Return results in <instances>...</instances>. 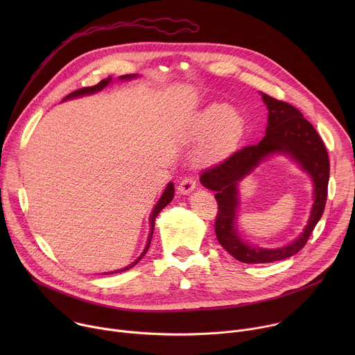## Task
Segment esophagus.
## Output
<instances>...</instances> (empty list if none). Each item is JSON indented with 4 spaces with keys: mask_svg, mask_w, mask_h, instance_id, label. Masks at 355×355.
<instances>
[{
    "mask_svg": "<svg viewBox=\"0 0 355 355\" xmlns=\"http://www.w3.org/2000/svg\"><path fill=\"white\" fill-rule=\"evenodd\" d=\"M195 187H196V181L192 177H185L181 180V182L178 185V192L182 195H187L191 191H193Z\"/></svg>",
    "mask_w": 355,
    "mask_h": 355,
    "instance_id": "34e87169",
    "label": "esophagus"
}]
</instances>
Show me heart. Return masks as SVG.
Wrapping results in <instances>:
<instances>
[{
    "mask_svg": "<svg viewBox=\"0 0 355 355\" xmlns=\"http://www.w3.org/2000/svg\"><path fill=\"white\" fill-rule=\"evenodd\" d=\"M244 136V118L225 104L207 107L196 115L191 126L192 139L208 137L199 153V159L204 163L219 162L230 156L241 144Z\"/></svg>",
    "mask_w": 355,
    "mask_h": 355,
    "instance_id": "b5f03b06",
    "label": "heart"
}]
</instances>
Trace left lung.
<instances>
[{
  "label": "left lung",
  "mask_w": 355,
  "mask_h": 355,
  "mask_svg": "<svg viewBox=\"0 0 355 355\" xmlns=\"http://www.w3.org/2000/svg\"><path fill=\"white\" fill-rule=\"evenodd\" d=\"M268 110V126L259 144L245 146L222 163L202 171L200 184L215 191L218 215L215 233L220 245L236 260L245 264L274 263L295 256L309 240L315 226L320 220L327 199L330 162L326 146L302 112L284 101L263 94ZM281 153L293 158L312 177L315 185L309 225L301 236L281 249L251 248L236 233L235 212L238 206V182L271 154Z\"/></svg>",
  "instance_id": "1"
}]
</instances>
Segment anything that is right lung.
Wrapping results in <instances>:
<instances>
[{"label": "right lung", "instance_id": "1", "mask_svg": "<svg viewBox=\"0 0 355 355\" xmlns=\"http://www.w3.org/2000/svg\"><path fill=\"white\" fill-rule=\"evenodd\" d=\"M136 76L135 74H126V76H121L119 78L121 80H130V78H135ZM112 81V77H108V78H105V80H103V81H99L96 85H92V87H84V88H80V89H77V91H73L71 94H69L67 96H64L63 98V101H66V99H70V98H76V96H81V95H89V94H95V92H98V91H101V89H104ZM173 198H174V185H173V182H170L168 185H167V188L164 189V192H163V195H162V198L159 199V202H157V205L155 207V209H153V212H151V216H150V234H148V239H147V244H146V247H144V250H143V252L140 254V257H137V260L136 261H133L132 264H129L128 267H125V268H122V270H118V271H112V272H108V274H114V272H121V271H126V270H129V268H132V267H135L141 259H143V256L146 254L147 252V250H148V245H150V241H151V236H153V230H155V220H156V218H157V215L160 214V211L163 209V208H166L170 202L173 200ZM107 275V274H105Z\"/></svg>", "mask_w": 355, "mask_h": 355}]
</instances>
